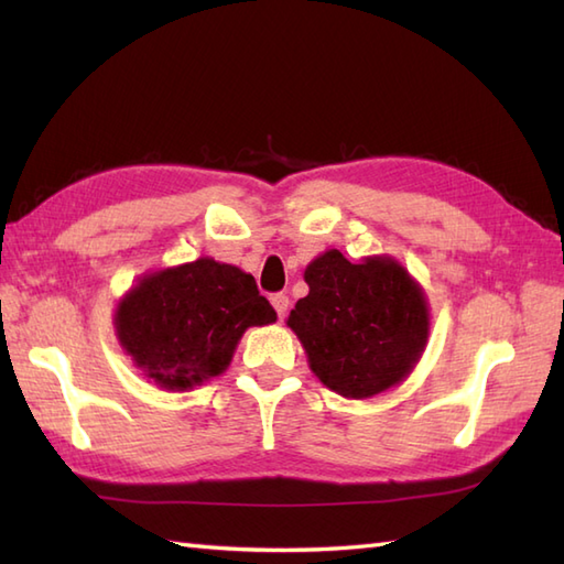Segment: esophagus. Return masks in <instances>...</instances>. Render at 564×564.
Segmentation results:
<instances>
[{"label": "esophagus", "instance_id": "obj_1", "mask_svg": "<svg viewBox=\"0 0 564 564\" xmlns=\"http://www.w3.org/2000/svg\"><path fill=\"white\" fill-rule=\"evenodd\" d=\"M271 305H273L275 313H279V317H285V315H289L291 301H289V295H285V293H273L271 295Z\"/></svg>", "mask_w": 564, "mask_h": 564}]
</instances>
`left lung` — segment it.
<instances>
[{
  "label": "left lung",
  "mask_w": 564,
  "mask_h": 564,
  "mask_svg": "<svg viewBox=\"0 0 564 564\" xmlns=\"http://www.w3.org/2000/svg\"><path fill=\"white\" fill-rule=\"evenodd\" d=\"M305 283L289 327L329 390L366 400L412 373L429 339V303L400 261L354 263L329 249L307 263Z\"/></svg>",
  "instance_id": "obj_1"
}]
</instances>
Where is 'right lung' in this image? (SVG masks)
Wrapping results in <instances>:
<instances>
[{"mask_svg": "<svg viewBox=\"0 0 564 564\" xmlns=\"http://www.w3.org/2000/svg\"><path fill=\"white\" fill-rule=\"evenodd\" d=\"M271 322L254 275L200 257L140 279L116 307V337L142 376L182 392L220 376L242 334Z\"/></svg>", "mask_w": 564, "mask_h": 564, "instance_id": "1", "label": "right lung"}]
</instances>
